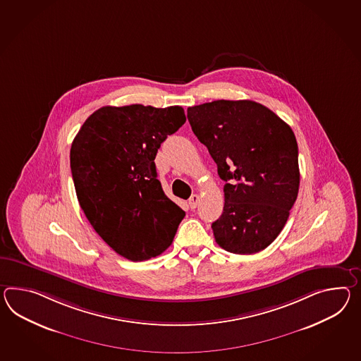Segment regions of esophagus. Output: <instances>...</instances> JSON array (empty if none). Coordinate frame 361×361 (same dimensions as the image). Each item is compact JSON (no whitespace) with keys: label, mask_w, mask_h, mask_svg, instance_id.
Instances as JSON below:
<instances>
[{"label":"esophagus","mask_w":361,"mask_h":361,"mask_svg":"<svg viewBox=\"0 0 361 361\" xmlns=\"http://www.w3.org/2000/svg\"><path fill=\"white\" fill-rule=\"evenodd\" d=\"M198 202H200V195H198V194H193V195L189 198V206H190V209H195V207L198 206Z\"/></svg>","instance_id":"esophagus-1"}]
</instances>
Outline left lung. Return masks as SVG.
Listing matches in <instances>:
<instances>
[{"instance_id":"left-lung-1","label":"left lung","mask_w":361,"mask_h":361,"mask_svg":"<svg viewBox=\"0 0 361 361\" xmlns=\"http://www.w3.org/2000/svg\"><path fill=\"white\" fill-rule=\"evenodd\" d=\"M188 120L226 181L223 212L212 224L215 241L235 255L264 250L299 193V149L290 125L252 100L189 106Z\"/></svg>"}]
</instances>
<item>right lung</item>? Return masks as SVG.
<instances>
[{"mask_svg":"<svg viewBox=\"0 0 361 361\" xmlns=\"http://www.w3.org/2000/svg\"><path fill=\"white\" fill-rule=\"evenodd\" d=\"M185 121L178 106H102L71 143L82 210L97 235L134 262L161 255L184 219V210L163 192L154 160Z\"/></svg>","mask_w":361,"mask_h":361,"instance_id":"1","label":"right lung"}]
</instances>
